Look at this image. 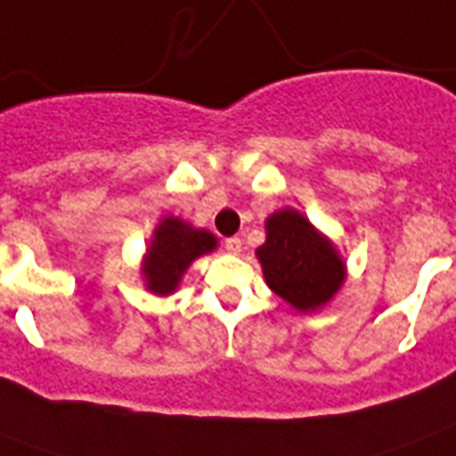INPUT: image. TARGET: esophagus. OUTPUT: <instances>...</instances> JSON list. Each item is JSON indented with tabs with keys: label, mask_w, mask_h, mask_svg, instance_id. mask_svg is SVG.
<instances>
[{
	"label": "esophagus",
	"mask_w": 456,
	"mask_h": 456,
	"mask_svg": "<svg viewBox=\"0 0 456 456\" xmlns=\"http://www.w3.org/2000/svg\"><path fill=\"white\" fill-rule=\"evenodd\" d=\"M224 250L232 253V256L241 253V239H239V236H229V239H224Z\"/></svg>",
	"instance_id": "esophagus-1"
}]
</instances>
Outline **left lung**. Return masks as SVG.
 <instances>
[{
    "label": "left lung",
    "mask_w": 456,
    "mask_h": 456,
    "mask_svg": "<svg viewBox=\"0 0 456 456\" xmlns=\"http://www.w3.org/2000/svg\"><path fill=\"white\" fill-rule=\"evenodd\" d=\"M265 229L256 256L272 291L300 312L329 303L346 281V263L333 243L293 208L272 213Z\"/></svg>",
    "instance_id": "1"
}]
</instances>
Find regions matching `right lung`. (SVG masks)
<instances>
[{
  "mask_svg": "<svg viewBox=\"0 0 456 456\" xmlns=\"http://www.w3.org/2000/svg\"><path fill=\"white\" fill-rule=\"evenodd\" d=\"M215 248L217 239L208 229H196L184 220L167 215L153 232L142 263L146 289L156 296H170L177 291L189 265Z\"/></svg>",
  "mask_w": 456,
  "mask_h": 456,
  "instance_id": "add662e5",
  "label": "right lung"
}]
</instances>
